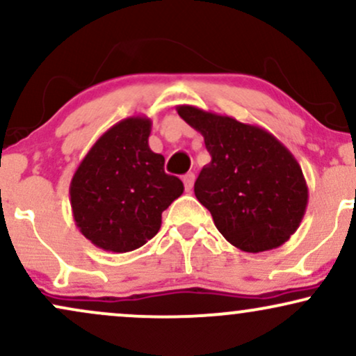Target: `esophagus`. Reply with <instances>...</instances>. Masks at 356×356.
Instances as JSON below:
<instances>
[{
	"instance_id": "esophagus-1",
	"label": "esophagus",
	"mask_w": 356,
	"mask_h": 356,
	"mask_svg": "<svg viewBox=\"0 0 356 356\" xmlns=\"http://www.w3.org/2000/svg\"><path fill=\"white\" fill-rule=\"evenodd\" d=\"M194 181H195V175L192 174V172L184 175V187H186L187 192L192 191V186H194Z\"/></svg>"
}]
</instances>
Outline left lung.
Segmentation results:
<instances>
[{"label": "left lung", "instance_id": "8db88e82", "mask_svg": "<svg viewBox=\"0 0 356 356\" xmlns=\"http://www.w3.org/2000/svg\"><path fill=\"white\" fill-rule=\"evenodd\" d=\"M177 113L202 134L211 154L194 192L220 234L246 252L284 244L308 206V186L295 155L257 125L192 105H179Z\"/></svg>", "mask_w": 356, "mask_h": 356}]
</instances>
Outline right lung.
I'll return each instance as SVG.
<instances>
[{
  "mask_svg": "<svg viewBox=\"0 0 356 356\" xmlns=\"http://www.w3.org/2000/svg\"><path fill=\"white\" fill-rule=\"evenodd\" d=\"M152 122L129 117L92 145L70 182L73 219L104 251L129 252L161 229L162 212L181 197L184 184L165 174L164 155L149 147Z\"/></svg>",
  "mask_w": 356,
  "mask_h": 356,
  "instance_id": "1",
  "label": "right lung"
}]
</instances>
